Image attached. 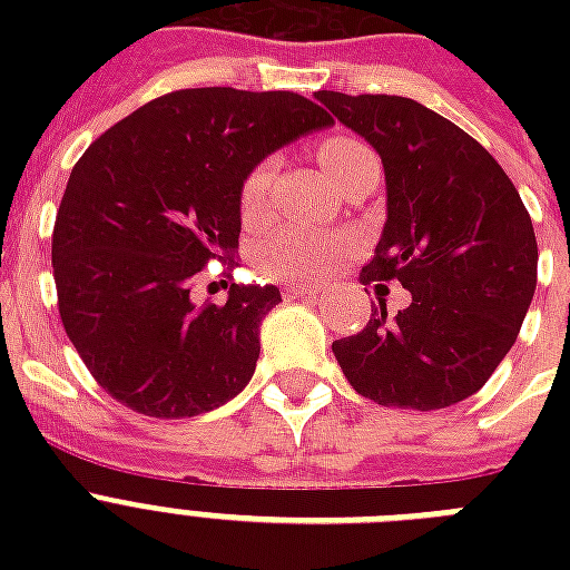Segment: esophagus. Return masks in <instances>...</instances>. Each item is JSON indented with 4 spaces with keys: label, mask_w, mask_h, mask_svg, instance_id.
I'll use <instances>...</instances> for the list:
<instances>
[{
    "label": "esophagus",
    "mask_w": 570,
    "mask_h": 570,
    "mask_svg": "<svg viewBox=\"0 0 570 570\" xmlns=\"http://www.w3.org/2000/svg\"><path fill=\"white\" fill-rule=\"evenodd\" d=\"M284 295H286V298H304V302H320L322 293H320V289H311V286L293 284V286H286Z\"/></svg>",
    "instance_id": "obj_1"
}]
</instances>
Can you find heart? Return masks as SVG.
<instances>
[{"label":"heart","instance_id":"b5f03b06","mask_svg":"<svg viewBox=\"0 0 570 570\" xmlns=\"http://www.w3.org/2000/svg\"><path fill=\"white\" fill-rule=\"evenodd\" d=\"M370 154L361 141L346 136L328 138L320 150L322 168L328 171V177L348 165L357 156ZM275 180V163L263 159L248 171V177L242 180L239 189V209L242 215L254 222L266 206L268 189ZM348 239L340 233H322V230H298V227H286L277 230L275 236H268L257 250L259 268L275 281H298V284H320L328 275H334V268L340 266V257L346 254Z\"/></svg>","mask_w":570,"mask_h":570}]
</instances>
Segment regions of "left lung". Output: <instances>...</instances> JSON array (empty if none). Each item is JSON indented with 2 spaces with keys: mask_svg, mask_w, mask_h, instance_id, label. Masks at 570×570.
<instances>
[{
  "mask_svg": "<svg viewBox=\"0 0 570 570\" xmlns=\"http://www.w3.org/2000/svg\"><path fill=\"white\" fill-rule=\"evenodd\" d=\"M375 147L387 222L361 281H399L411 304L384 302L334 357L361 396L434 411L473 396L518 340L539 275L532 218L497 159L452 120L407 97L316 91Z\"/></svg>",
  "mask_w": 570,
  "mask_h": 570,
  "instance_id": "1",
  "label": "left lung"
}]
</instances>
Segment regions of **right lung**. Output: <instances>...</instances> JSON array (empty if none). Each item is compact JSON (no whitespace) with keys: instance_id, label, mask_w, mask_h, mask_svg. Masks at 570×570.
Listing matches in <instances>:
<instances>
[{"instance_id":"obj_1","label":"right lung","mask_w":570,"mask_h":570,"mask_svg":"<svg viewBox=\"0 0 570 570\" xmlns=\"http://www.w3.org/2000/svg\"><path fill=\"white\" fill-rule=\"evenodd\" d=\"M334 120L293 91L186 88L118 120L73 165L52 230L58 313L106 393L180 420L254 375L277 286L191 302L209 259L236 257L239 189L257 163Z\"/></svg>"}]
</instances>
